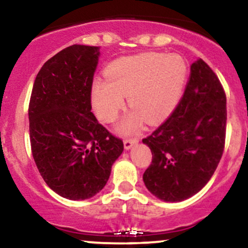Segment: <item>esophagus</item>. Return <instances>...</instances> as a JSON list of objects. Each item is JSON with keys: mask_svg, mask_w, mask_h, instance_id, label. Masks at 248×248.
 <instances>
[{"mask_svg": "<svg viewBox=\"0 0 248 248\" xmlns=\"http://www.w3.org/2000/svg\"><path fill=\"white\" fill-rule=\"evenodd\" d=\"M137 142L138 140H136V138H130V140L127 138V140H124V148L126 149V150H129V149H131Z\"/></svg>", "mask_w": 248, "mask_h": 248, "instance_id": "obj_1", "label": "esophagus"}]
</instances>
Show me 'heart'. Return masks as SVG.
<instances>
[{
    "mask_svg": "<svg viewBox=\"0 0 248 248\" xmlns=\"http://www.w3.org/2000/svg\"><path fill=\"white\" fill-rule=\"evenodd\" d=\"M108 80L95 79L91 99L94 112L104 123H111L125 105L124 95L134 112L118 129L132 134L142 124H157L172 112L185 86L187 65L180 55L142 53L113 61L106 70Z\"/></svg>",
    "mask_w": 248,
    "mask_h": 248,
    "instance_id": "obj_1",
    "label": "heart"
}]
</instances>
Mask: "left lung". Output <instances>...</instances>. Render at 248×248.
<instances>
[{
    "mask_svg": "<svg viewBox=\"0 0 248 248\" xmlns=\"http://www.w3.org/2000/svg\"><path fill=\"white\" fill-rule=\"evenodd\" d=\"M226 121V93L219 78L203 60L195 61L175 110L143 138L153 154L143 174L149 191L169 202L199 193L222 156Z\"/></svg>",
    "mask_w": 248,
    "mask_h": 248,
    "instance_id": "8db88e82",
    "label": "left lung"
}]
</instances>
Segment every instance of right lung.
<instances>
[{"instance_id":"right-lung-1","label":"right lung","mask_w":248,"mask_h":248,"mask_svg":"<svg viewBox=\"0 0 248 248\" xmlns=\"http://www.w3.org/2000/svg\"><path fill=\"white\" fill-rule=\"evenodd\" d=\"M99 48L73 45L39 71L29 100L33 158L47 186L70 200H86L105 187L124 144L91 112Z\"/></svg>"}]
</instances>
